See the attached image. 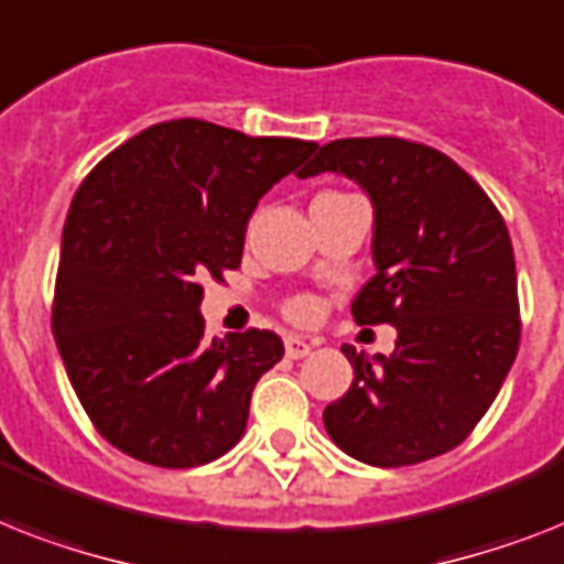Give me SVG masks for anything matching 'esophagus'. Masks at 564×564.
<instances>
[{"label":"esophagus","mask_w":564,"mask_h":564,"mask_svg":"<svg viewBox=\"0 0 564 564\" xmlns=\"http://www.w3.org/2000/svg\"><path fill=\"white\" fill-rule=\"evenodd\" d=\"M313 347H315V341H306V338H301V336L286 338V356H290V359H304V356L310 354Z\"/></svg>","instance_id":"1"}]
</instances>
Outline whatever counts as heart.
Here are the masks:
<instances>
[{
  "label": "heart",
  "mask_w": 564,
  "mask_h": 564,
  "mask_svg": "<svg viewBox=\"0 0 564 564\" xmlns=\"http://www.w3.org/2000/svg\"><path fill=\"white\" fill-rule=\"evenodd\" d=\"M283 313H286V318H292V322L310 324L318 318L322 306H318V301H315L313 295H295L283 304Z\"/></svg>",
  "instance_id": "obj_1"
}]
</instances>
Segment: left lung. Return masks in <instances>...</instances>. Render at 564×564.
<instances>
[{
    "mask_svg": "<svg viewBox=\"0 0 564 564\" xmlns=\"http://www.w3.org/2000/svg\"><path fill=\"white\" fill-rule=\"evenodd\" d=\"M345 173L373 203V263L356 324H393L391 356L345 345L354 386L324 409L338 448L397 469L446 455L505 386L521 338L510 231L484 187L420 141L338 139L297 176Z\"/></svg>",
    "mask_w": 564,
    "mask_h": 564,
    "instance_id": "left-lung-1",
    "label": "left lung"
}]
</instances>
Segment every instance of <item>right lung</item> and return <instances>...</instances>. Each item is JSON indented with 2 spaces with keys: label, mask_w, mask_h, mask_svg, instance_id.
Masks as SVG:
<instances>
[{
  "label": "right lung",
  "mask_w": 564,
  "mask_h": 564,
  "mask_svg": "<svg viewBox=\"0 0 564 564\" xmlns=\"http://www.w3.org/2000/svg\"><path fill=\"white\" fill-rule=\"evenodd\" d=\"M315 141L251 139L199 118L153 123L80 182L59 246L52 329L107 443L162 469L217 460L283 356L272 329L205 338V278L242 260L251 210Z\"/></svg>",
  "instance_id": "1"
}]
</instances>
